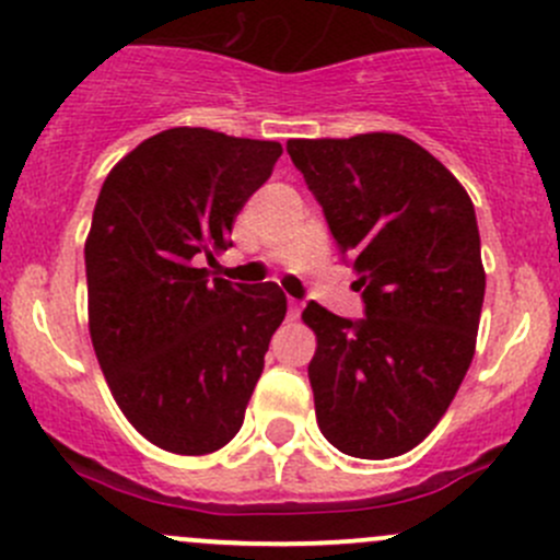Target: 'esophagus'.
I'll return each instance as SVG.
<instances>
[{"label":"esophagus","instance_id":"esophagus-1","mask_svg":"<svg viewBox=\"0 0 560 560\" xmlns=\"http://www.w3.org/2000/svg\"><path fill=\"white\" fill-rule=\"evenodd\" d=\"M287 316H290V319H298V316H301V303L290 301V308H287Z\"/></svg>","mask_w":560,"mask_h":560}]
</instances>
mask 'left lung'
Listing matches in <instances>:
<instances>
[{
  "instance_id": "8db88e82",
  "label": "left lung",
  "mask_w": 560,
  "mask_h": 560,
  "mask_svg": "<svg viewBox=\"0 0 560 560\" xmlns=\"http://www.w3.org/2000/svg\"><path fill=\"white\" fill-rule=\"evenodd\" d=\"M363 287L360 322L308 303L319 431L341 453L415 450L477 349L485 268L474 202L431 151L395 132L287 140Z\"/></svg>"
}]
</instances>
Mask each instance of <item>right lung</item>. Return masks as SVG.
<instances>
[{
    "instance_id": "right-lung-1",
    "label": "right lung",
    "mask_w": 560,
    "mask_h": 560,
    "mask_svg": "<svg viewBox=\"0 0 560 560\" xmlns=\"http://www.w3.org/2000/svg\"><path fill=\"white\" fill-rule=\"evenodd\" d=\"M281 143L202 127L143 140L107 173L86 238L89 332L113 400L175 455L222 450L244 425L279 284L208 279L235 217L270 178Z\"/></svg>"
}]
</instances>
